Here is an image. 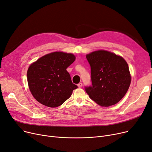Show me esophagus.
Instances as JSON below:
<instances>
[{"mask_svg": "<svg viewBox=\"0 0 152 152\" xmlns=\"http://www.w3.org/2000/svg\"><path fill=\"white\" fill-rule=\"evenodd\" d=\"M82 86H83V84H82L81 83H79L77 84V86H78V87H79V88H80V87H81Z\"/></svg>", "mask_w": 152, "mask_h": 152, "instance_id": "esophagus-1", "label": "esophagus"}]
</instances>
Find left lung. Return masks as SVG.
Segmentation results:
<instances>
[{"mask_svg":"<svg viewBox=\"0 0 152 152\" xmlns=\"http://www.w3.org/2000/svg\"><path fill=\"white\" fill-rule=\"evenodd\" d=\"M91 66L92 86L86 87L89 97L102 107L120 101L128 90L131 77L129 66L120 56L107 50L86 55Z\"/></svg>","mask_w":152,"mask_h":152,"instance_id":"8db88e82","label":"left lung"}]
</instances>
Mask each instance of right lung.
<instances>
[{
	"instance_id": "right-lung-1",
	"label": "right lung",
	"mask_w": 152,
	"mask_h": 152,
	"mask_svg": "<svg viewBox=\"0 0 152 152\" xmlns=\"http://www.w3.org/2000/svg\"><path fill=\"white\" fill-rule=\"evenodd\" d=\"M76 59L72 53L55 52L39 58L29 66L27 79L29 90L41 104L57 107L68 99L77 86L71 81L66 68Z\"/></svg>"
}]
</instances>
